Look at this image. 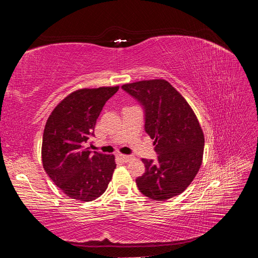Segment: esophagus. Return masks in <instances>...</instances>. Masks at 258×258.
Returning <instances> with one entry per match:
<instances>
[{
	"mask_svg": "<svg viewBox=\"0 0 258 258\" xmlns=\"http://www.w3.org/2000/svg\"><path fill=\"white\" fill-rule=\"evenodd\" d=\"M119 158L124 162H129L130 160L134 159V157H132V156H130V155H121V154L119 155Z\"/></svg>",
	"mask_w": 258,
	"mask_h": 258,
	"instance_id": "esophagus-1",
	"label": "esophagus"
}]
</instances>
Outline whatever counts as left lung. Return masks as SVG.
Wrapping results in <instances>:
<instances>
[{
	"mask_svg": "<svg viewBox=\"0 0 258 258\" xmlns=\"http://www.w3.org/2000/svg\"><path fill=\"white\" fill-rule=\"evenodd\" d=\"M144 110V129L154 139L157 160L142 159L145 172L136 179L139 190L163 201L183 192L198 173L205 138L189 104L165 80L121 86Z\"/></svg>",
	"mask_w": 258,
	"mask_h": 258,
	"instance_id": "obj_1",
	"label": "left lung"
}]
</instances>
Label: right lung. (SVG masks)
I'll use <instances>...</instances> for the list:
<instances>
[{"label":"right lung","mask_w":258,"mask_h":258,"mask_svg":"<svg viewBox=\"0 0 258 258\" xmlns=\"http://www.w3.org/2000/svg\"><path fill=\"white\" fill-rule=\"evenodd\" d=\"M116 87L81 89L54 107L44 129L42 160L46 173L67 196L81 201L102 195L116 168L114 155L86 147L98 117Z\"/></svg>","instance_id":"right-lung-1"}]
</instances>
